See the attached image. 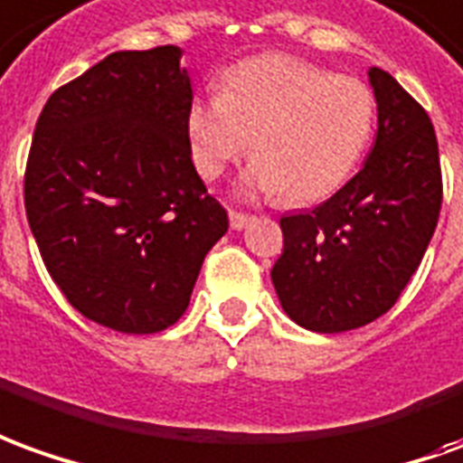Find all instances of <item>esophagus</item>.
I'll return each instance as SVG.
<instances>
[{
    "label": "esophagus",
    "mask_w": 463,
    "mask_h": 463,
    "mask_svg": "<svg viewBox=\"0 0 463 463\" xmlns=\"http://www.w3.org/2000/svg\"><path fill=\"white\" fill-rule=\"evenodd\" d=\"M251 222V216L249 214H241V212H229V224H232V229H244V226Z\"/></svg>",
    "instance_id": "1"
}]
</instances>
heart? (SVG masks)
Returning <instances> with one entry per match:
<instances>
[{
    "mask_svg": "<svg viewBox=\"0 0 463 463\" xmlns=\"http://www.w3.org/2000/svg\"><path fill=\"white\" fill-rule=\"evenodd\" d=\"M373 124L376 99L362 80L289 54H259L226 67L219 94L189 104L186 139L204 179H219L251 139L254 164L241 189L309 204L352 176Z\"/></svg>",
    "mask_w": 463,
    "mask_h": 463,
    "instance_id": "b5f03b06",
    "label": "heart"
}]
</instances>
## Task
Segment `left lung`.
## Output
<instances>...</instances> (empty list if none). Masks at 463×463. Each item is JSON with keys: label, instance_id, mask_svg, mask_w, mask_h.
I'll return each mask as SVG.
<instances>
[{"label": "left lung", "instance_id": "8db88e82", "mask_svg": "<svg viewBox=\"0 0 463 463\" xmlns=\"http://www.w3.org/2000/svg\"><path fill=\"white\" fill-rule=\"evenodd\" d=\"M379 129L362 172L307 214L281 216L271 281L284 311L319 334L359 329L392 309L414 277L441 212V166L424 107L369 69Z\"/></svg>", "mask_w": 463, "mask_h": 463}]
</instances>
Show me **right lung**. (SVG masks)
<instances>
[{"instance_id":"right-lung-1","label":"right lung","mask_w":463,"mask_h":463,"mask_svg":"<svg viewBox=\"0 0 463 463\" xmlns=\"http://www.w3.org/2000/svg\"><path fill=\"white\" fill-rule=\"evenodd\" d=\"M182 49L114 52L39 114L24 206L49 277L74 309L124 334L184 314L229 229L192 162Z\"/></svg>"}]
</instances>
